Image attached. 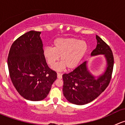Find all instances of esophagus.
I'll return each instance as SVG.
<instances>
[{"label":"esophagus","instance_id":"obj_1","mask_svg":"<svg viewBox=\"0 0 125 125\" xmlns=\"http://www.w3.org/2000/svg\"><path fill=\"white\" fill-rule=\"evenodd\" d=\"M57 78L61 79L62 78V74L61 73H57Z\"/></svg>","mask_w":125,"mask_h":125}]
</instances>
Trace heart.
Segmentation results:
<instances>
[{
	"instance_id": "heart-1",
	"label": "heart",
	"mask_w": 125,
	"mask_h": 125,
	"mask_svg": "<svg viewBox=\"0 0 125 125\" xmlns=\"http://www.w3.org/2000/svg\"><path fill=\"white\" fill-rule=\"evenodd\" d=\"M89 48L85 40L76 38H58L54 41L53 48H45L43 54L47 63L51 67L54 66L60 57L61 62L56 65L54 69L62 71L67 67L73 70L79 65Z\"/></svg>"
}]
</instances>
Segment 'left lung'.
<instances>
[{
    "instance_id": "8db88e82",
    "label": "left lung",
    "mask_w": 125,
    "mask_h": 125,
    "mask_svg": "<svg viewBox=\"0 0 125 125\" xmlns=\"http://www.w3.org/2000/svg\"><path fill=\"white\" fill-rule=\"evenodd\" d=\"M97 45L91 56L103 55L106 60L104 73L95 77L89 71L87 62H84L73 71L63 75V93L66 100L77 105L92 102L105 90L111 79L114 66V57L110 47L96 36Z\"/></svg>"
}]
</instances>
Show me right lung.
Returning <instances> with one entry per match:
<instances>
[{
  "instance_id": "right-lung-1",
  "label": "right lung",
  "mask_w": 125,
  "mask_h": 125,
  "mask_svg": "<svg viewBox=\"0 0 125 125\" xmlns=\"http://www.w3.org/2000/svg\"><path fill=\"white\" fill-rule=\"evenodd\" d=\"M41 32L30 31L16 39L11 46L8 66L12 84L20 95L31 101L47 97L57 79L43 54Z\"/></svg>"
}]
</instances>
